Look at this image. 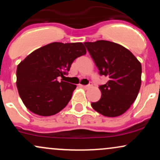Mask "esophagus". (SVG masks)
<instances>
[{"instance_id":"obj_1","label":"esophagus","mask_w":160,"mask_h":160,"mask_svg":"<svg viewBox=\"0 0 160 160\" xmlns=\"http://www.w3.org/2000/svg\"><path fill=\"white\" fill-rule=\"evenodd\" d=\"M81 86L82 88H84V89H89V88H91L92 86V84H89V85H87V86L81 85Z\"/></svg>"}]
</instances>
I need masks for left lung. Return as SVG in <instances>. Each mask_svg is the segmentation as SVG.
<instances>
[{
  "mask_svg": "<svg viewBox=\"0 0 160 160\" xmlns=\"http://www.w3.org/2000/svg\"><path fill=\"white\" fill-rule=\"evenodd\" d=\"M99 74L109 78L99 86L102 97L92 107L108 117L123 114L136 99L141 84V65L124 47L108 40L85 42Z\"/></svg>",
  "mask_w": 160,
  "mask_h": 160,
  "instance_id": "8db88e82",
  "label": "left lung"
}]
</instances>
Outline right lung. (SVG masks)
Wrapping results in <instances>:
<instances>
[{
    "label": "right lung",
    "mask_w": 160,
    "mask_h": 160,
    "mask_svg": "<svg viewBox=\"0 0 160 160\" xmlns=\"http://www.w3.org/2000/svg\"><path fill=\"white\" fill-rule=\"evenodd\" d=\"M86 53L82 43L54 42L29 54L16 70V86L25 107L43 117L65 108L77 86L58 82V78H64L73 62Z\"/></svg>",
    "instance_id": "add662e5"
}]
</instances>
